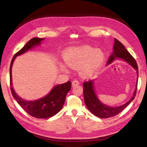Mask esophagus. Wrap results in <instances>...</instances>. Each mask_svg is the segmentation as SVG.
I'll return each mask as SVG.
<instances>
[{
    "label": "esophagus",
    "mask_w": 147,
    "mask_h": 147,
    "mask_svg": "<svg viewBox=\"0 0 147 147\" xmlns=\"http://www.w3.org/2000/svg\"><path fill=\"white\" fill-rule=\"evenodd\" d=\"M78 85H79V82L78 80H74L72 82V86L73 87H75Z\"/></svg>",
    "instance_id": "obj_1"
}]
</instances>
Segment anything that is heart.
<instances>
[{"mask_svg": "<svg viewBox=\"0 0 147 147\" xmlns=\"http://www.w3.org/2000/svg\"><path fill=\"white\" fill-rule=\"evenodd\" d=\"M65 63L72 68L78 67L81 76L91 77L98 71L105 60V54L100 49H94L88 45L68 47L63 53ZM67 65L61 62L59 67L61 71L67 72Z\"/></svg>", "mask_w": 147, "mask_h": 147, "instance_id": "heart-1", "label": "heart"}]
</instances>
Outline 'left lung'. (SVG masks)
<instances>
[{"instance_id":"1","label":"left lung","mask_w":147,"mask_h":147,"mask_svg":"<svg viewBox=\"0 0 147 147\" xmlns=\"http://www.w3.org/2000/svg\"><path fill=\"white\" fill-rule=\"evenodd\" d=\"M119 59H123V61L130 65L136 71L137 73V80L135 90L134 91L131 98L127 102L121 106L116 107L106 105L99 100L97 94L96 93L95 88H95L94 87L95 80H90L84 83V96L86 105L92 113L99 118L106 119L118 115L119 113L121 112L124 109H125L131 103V102L134 100L136 96L139 75L138 65H137L136 61L132 56L128 53V51L126 49L123 45L115 38L114 39L113 53L109 56L107 65H109L112 63L114 60Z\"/></svg>"}]
</instances>
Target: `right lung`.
Segmentation results:
<instances>
[{"mask_svg": "<svg viewBox=\"0 0 147 147\" xmlns=\"http://www.w3.org/2000/svg\"><path fill=\"white\" fill-rule=\"evenodd\" d=\"M45 38H34L27 42L25 45L18 53L15 54L11 60L10 68H9L10 89L13 98L26 113L32 117L39 119L51 117L61 110L65 101L67 94L71 89V82L70 81H68L66 83L58 84L54 86L51 91L43 97L34 100H26L19 96L14 90L12 84L11 69L15 59L17 56L22 55L35 47L40 46L41 42Z\"/></svg>", "mask_w": 147, "mask_h": 147, "instance_id": "1", "label": "right lung"}]
</instances>
